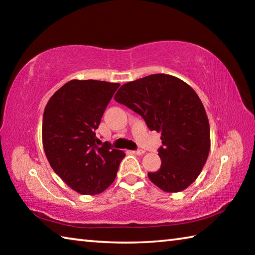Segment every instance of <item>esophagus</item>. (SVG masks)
<instances>
[{"mask_svg": "<svg viewBox=\"0 0 255 255\" xmlns=\"http://www.w3.org/2000/svg\"><path fill=\"white\" fill-rule=\"evenodd\" d=\"M130 153L135 155H143L145 152L143 149H137V150H130Z\"/></svg>", "mask_w": 255, "mask_h": 255, "instance_id": "1", "label": "esophagus"}]
</instances>
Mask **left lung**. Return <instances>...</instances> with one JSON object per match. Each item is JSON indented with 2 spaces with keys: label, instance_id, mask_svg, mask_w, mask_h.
Here are the masks:
<instances>
[{
  "label": "left lung",
  "instance_id": "8db88e82",
  "mask_svg": "<svg viewBox=\"0 0 255 255\" xmlns=\"http://www.w3.org/2000/svg\"><path fill=\"white\" fill-rule=\"evenodd\" d=\"M115 100L161 132V167L149 172V180L165 192L183 191L195 182L210 150L208 117L195 90L175 76L153 74L124 84Z\"/></svg>",
  "mask_w": 255,
  "mask_h": 255
}]
</instances>
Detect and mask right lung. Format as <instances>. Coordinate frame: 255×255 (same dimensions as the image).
<instances>
[{"instance_id": "1", "label": "right lung", "mask_w": 255, "mask_h": 255, "mask_svg": "<svg viewBox=\"0 0 255 255\" xmlns=\"http://www.w3.org/2000/svg\"><path fill=\"white\" fill-rule=\"evenodd\" d=\"M119 83L72 80L47 102L42 145L51 169L81 195H98L114 182L123 150L106 141L98 146L96 129Z\"/></svg>"}]
</instances>
